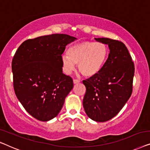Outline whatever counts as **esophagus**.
<instances>
[{"instance_id":"obj_1","label":"esophagus","mask_w":150,"mask_h":150,"mask_svg":"<svg viewBox=\"0 0 150 150\" xmlns=\"http://www.w3.org/2000/svg\"><path fill=\"white\" fill-rule=\"evenodd\" d=\"M79 82H80V80H79V79H73V83H74L75 84V83H79Z\"/></svg>"}]
</instances>
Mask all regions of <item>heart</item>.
Instances as JSON below:
<instances>
[{
  "instance_id": "heart-1",
  "label": "heart",
  "mask_w": 150,
  "mask_h": 150,
  "mask_svg": "<svg viewBox=\"0 0 150 150\" xmlns=\"http://www.w3.org/2000/svg\"><path fill=\"white\" fill-rule=\"evenodd\" d=\"M108 49L100 42L85 41L71 45L67 55L62 56V62L67 73H71L77 64L78 70L85 77L96 75L106 62Z\"/></svg>"
}]
</instances>
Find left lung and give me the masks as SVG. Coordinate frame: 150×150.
<instances>
[{"label":"left lung","mask_w":150,"mask_h":150,"mask_svg":"<svg viewBox=\"0 0 150 150\" xmlns=\"http://www.w3.org/2000/svg\"><path fill=\"white\" fill-rule=\"evenodd\" d=\"M95 40L108 45L110 52L102 69L83 81L86 88L83 106L90 119L103 122L115 117L131 96L134 66L122 41L108 38Z\"/></svg>","instance_id":"8db88e82"}]
</instances>
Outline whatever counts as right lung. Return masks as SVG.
<instances>
[{
	"mask_svg": "<svg viewBox=\"0 0 150 150\" xmlns=\"http://www.w3.org/2000/svg\"><path fill=\"white\" fill-rule=\"evenodd\" d=\"M75 39L65 34L41 36L23 42L15 54V93L35 119L47 122L56 117L73 89V79L62 73V54Z\"/></svg>",
	"mask_w": 150,
	"mask_h": 150,
	"instance_id": "right-lung-1",
	"label": "right lung"
}]
</instances>
